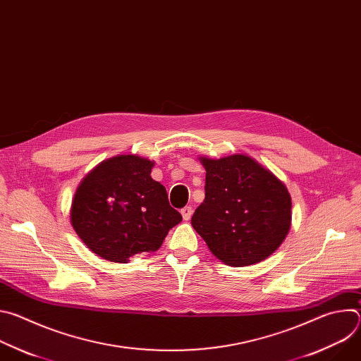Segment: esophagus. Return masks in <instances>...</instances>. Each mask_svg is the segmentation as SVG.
Returning a JSON list of instances; mask_svg holds the SVG:
<instances>
[{
	"label": "esophagus",
	"mask_w": 361,
	"mask_h": 361,
	"mask_svg": "<svg viewBox=\"0 0 361 361\" xmlns=\"http://www.w3.org/2000/svg\"><path fill=\"white\" fill-rule=\"evenodd\" d=\"M181 216H183V219H184V221H188L190 219H191V216H192V209L191 207H184V209H181Z\"/></svg>",
	"instance_id": "esophagus-1"
}]
</instances>
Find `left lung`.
<instances>
[{
  "mask_svg": "<svg viewBox=\"0 0 361 361\" xmlns=\"http://www.w3.org/2000/svg\"><path fill=\"white\" fill-rule=\"evenodd\" d=\"M200 161L205 169V198L192 214L194 230L227 266L266 260L291 227L286 185L244 154Z\"/></svg>",
  "mask_w": 361,
  "mask_h": 361,
  "instance_id": "8db88e82",
  "label": "left lung"
}]
</instances>
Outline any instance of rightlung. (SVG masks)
Listing matches in <instances>:
<instances>
[{"instance_id":"add662e5","label":"right lung","mask_w":361,"mask_h":361,"mask_svg":"<svg viewBox=\"0 0 361 361\" xmlns=\"http://www.w3.org/2000/svg\"><path fill=\"white\" fill-rule=\"evenodd\" d=\"M154 161L117 156L99 163L80 183L71 204L73 228L97 255L127 263L140 252L156 251L183 217L166 187L151 178Z\"/></svg>"}]
</instances>
